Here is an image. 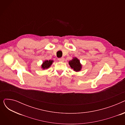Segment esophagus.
<instances>
[{"instance_id":"obj_1","label":"esophagus","mask_w":125,"mask_h":125,"mask_svg":"<svg viewBox=\"0 0 125 125\" xmlns=\"http://www.w3.org/2000/svg\"><path fill=\"white\" fill-rule=\"evenodd\" d=\"M58 60L59 61H64V58L63 57H62V58H60L58 59Z\"/></svg>"}]
</instances>
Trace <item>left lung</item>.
Instances as JSON below:
<instances>
[{
	"mask_svg": "<svg viewBox=\"0 0 125 125\" xmlns=\"http://www.w3.org/2000/svg\"><path fill=\"white\" fill-rule=\"evenodd\" d=\"M69 64L75 71H79L82 68V65L80 63V60L76 58H74L73 60L69 62Z\"/></svg>",
	"mask_w": 125,
	"mask_h": 125,
	"instance_id": "1",
	"label": "left lung"
}]
</instances>
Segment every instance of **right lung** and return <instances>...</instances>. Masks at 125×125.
<instances>
[{"instance_id":"right-lung-1","label":"right lung","mask_w":125,"mask_h":125,"mask_svg":"<svg viewBox=\"0 0 125 125\" xmlns=\"http://www.w3.org/2000/svg\"><path fill=\"white\" fill-rule=\"evenodd\" d=\"M52 62H53L52 60H45L44 62H43L42 65V68H43V69H47L49 68L51 66V65H52Z\"/></svg>"}]
</instances>
